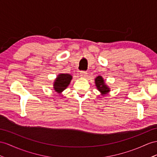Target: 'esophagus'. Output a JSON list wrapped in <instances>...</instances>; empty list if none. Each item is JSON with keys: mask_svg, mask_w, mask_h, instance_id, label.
Masks as SVG:
<instances>
[{"mask_svg": "<svg viewBox=\"0 0 157 157\" xmlns=\"http://www.w3.org/2000/svg\"><path fill=\"white\" fill-rule=\"evenodd\" d=\"M80 75H81V77L82 78H86L87 75V72L86 71H80Z\"/></svg>", "mask_w": 157, "mask_h": 157, "instance_id": "1", "label": "esophagus"}]
</instances>
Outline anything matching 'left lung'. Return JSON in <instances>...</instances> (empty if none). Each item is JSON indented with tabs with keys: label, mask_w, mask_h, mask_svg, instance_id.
I'll use <instances>...</instances> for the list:
<instances>
[{
	"label": "left lung",
	"mask_w": 157,
	"mask_h": 157,
	"mask_svg": "<svg viewBox=\"0 0 157 157\" xmlns=\"http://www.w3.org/2000/svg\"><path fill=\"white\" fill-rule=\"evenodd\" d=\"M95 84L96 87H98L99 91H101L102 94H107L109 91V88H108L106 85H105V82L101 76H98L95 79Z\"/></svg>",
	"instance_id": "1"
}]
</instances>
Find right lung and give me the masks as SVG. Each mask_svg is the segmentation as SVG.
Wrapping results in <instances>:
<instances>
[{
	"label": "right lung",
	"mask_w": 157,
	"mask_h": 157,
	"mask_svg": "<svg viewBox=\"0 0 157 157\" xmlns=\"http://www.w3.org/2000/svg\"><path fill=\"white\" fill-rule=\"evenodd\" d=\"M72 76L68 74H62L58 75L54 84V88L56 92L61 93L69 85Z\"/></svg>",
	"instance_id": "right-lung-1"
}]
</instances>
